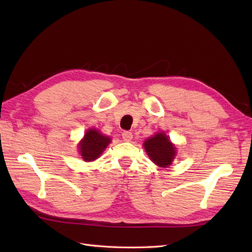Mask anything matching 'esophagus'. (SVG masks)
Returning <instances> with one entry per match:
<instances>
[{
	"instance_id": "34e87169",
	"label": "esophagus",
	"mask_w": 252,
	"mask_h": 252,
	"mask_svg": "<svg viewBox=\"0 0 252 252\" xmlns=\"http://www.w3.org/2000/svg\"><path fill=\"white\" fill-rule=\"evenodd\" d=\"M132 137H133V134L130 131H125L122 133V138L125 142H130L132 140Z\"/></svg>"
}]
</instances>
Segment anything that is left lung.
<instances>
[{
    "label": "left lung",
    "instance_id": "obj_1",
    "mask_svg": "<svg viewBox=\"0 0 252 252\" xmlns=\"http://www.w3.org/2000/svg\"><path fill=\"white\" fill-rule=\"evenodd\" d=\"M144 148L152 161L162 168H167L172 163L176 153L175 147L164 133H157L149 137L144 143Z\"/></svg>",
    "mask_w": 252,
    "mask_h": 252
}]
</instances>
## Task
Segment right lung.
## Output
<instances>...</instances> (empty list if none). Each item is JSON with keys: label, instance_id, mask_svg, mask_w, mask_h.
Segmentation results:
<instances>
[{"label": "right lung", "instance_id": "1", "mask_svg": "<svg viewBox=\"0 0 252 252\" xmlns=\"http://www.w3.org/2000/svg\"><path fill=\"white\" fill-rule=\"evenodd\" d=\"M110 143V138L100 134V132L95 129H90L84 134V138L79 145V151L83 160L93 161L97 159L104 149Z\"/></svg>", "mask_w": 252, "mask_h": 252}]
</instances>
